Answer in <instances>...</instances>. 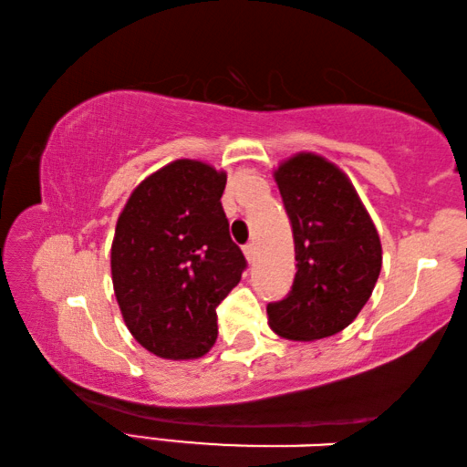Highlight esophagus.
Returning <instances> with one entry per match:
<instances>
[{
    "instance_id": "1",
    "label": "esophagus",
    "mask_w": 467,
    "mask_h": 467,
    "mask_svg": "<svg viewBox=\"0 0 467 467\" xmlns=\"http://www.w3.org/2000/svg\"><path fill=\"white\" fill-rule=\"evenodd\" d=\"M243 253H244V257H247V262L251 264L253 257H255V244L247 243V244H244V247H243Z\"/></svg>"
}]
</instances>
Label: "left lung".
Returning <instances> with one entry per match:
<instances>
[{
	"mask_svg": "<svg viewBox=\"0 0 467 467\" xmlns=\"http://www.w3.org/2000/svg\"><path fill=\"white\" fill-rule=\"evenodd\" d=\"M274 179L295 234L296 274L288 296L267 305V323L295 342L336 336L373 295L381 239L352 181L327 158L298 152Z\"/></svg>",
	"mask_w": 467,
	"mask_h": 467,
	"instance_id": "left-lung-1",
	"label": "left lung"
}]
</instances>
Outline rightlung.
I'll use <instances>...</instances> for the list:
<instances>
[{
  "instance_id": "add662e5",
  "label": "right lung",
  "mask_w": 467,
  "mask_h": 467,
  "mask_svg": "<svg viewBox=\"0 0 467 467\" xmlns=\"http://www.w3.org/2000/svg\"><path fill=\"white\" fill-rule=\"evenodd\" d=\"M226 172L172 161L133 189L117 218L110 275L123 321L148 352L193 360L218 337L216 306L247 262L220 203Z\"/></svg>"
}]
</instances>
